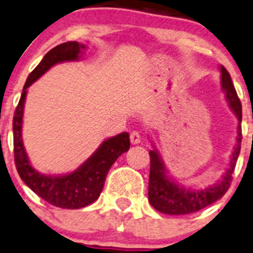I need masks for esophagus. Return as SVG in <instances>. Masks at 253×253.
Masks as SVG:
<instances>
[{"label": "esophagus", "instance_id": "1", "mask_svg": "<svg viewBox=\"0 0 253 253\" xmlns=\"http://www.w3.org/2000/svg\"><path fill=\"white\" fill-rule=\"evenodd\" d=\"M129 140H131L132 145H138V143L141 142V136H140V133H138L137 131L131 132V134H129Z\"/></svg>", "mask_w": 253, "mask_h": 253}]
</instances>
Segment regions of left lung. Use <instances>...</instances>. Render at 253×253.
<instances>
[{"label": "left lung", "mask_w": 253, "mask_h": 253, "mask_svg": "<svg viewBox=\"0 0 253 253\" xmlns=\"http://www.w3.org/2000/svg\"><path fill=\"white\" fill-rule=\"evenodd\" d=\"M221 86H222L223 92L226 93V98H227L231 110L233 111V113L237 116L238 119L237 143L233 148L230 167L222 176V180L214 183L213 186H209L207 188H202V190L185 188L174 182V181H172V178L167 176V171L165 169L164 161H162L160 153L157 152V150H151L148 201H150L151 206L155 207L157 211L162 212V213H193V212L200 211V210L216 202L230 188L236 162H237L238 155H240L241 142H242V129H241L242 106H241V101L232 84L230 73L227 72V70L223 66H221Z\"/></svg>", "instance_id": "8db88e82"}]
</instances>
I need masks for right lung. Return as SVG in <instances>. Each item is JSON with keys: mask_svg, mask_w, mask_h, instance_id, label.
I'll list each match as a JSON object with an SVG mask.
<instances>
[{"mask_svg": "<svg viewBox=\"0 0 253 253\" xmlns=\"http://www.w3.org/2000/svg\"><path fill=\"white\" fill-rule=\"evenodd\" d=\"M84 48V44L70 41L47 52L39 66L30 73L13 116V153L18 174L23 182L44 201L52 206L67 210L82 209L96 201L102 192L108 169L129 148V134L122 132L103 141L93 155L76 171L63 176L40 173L28 161L22 142V117L27 88L56 63L79 60Z\"/></svg>", "mask_w": 253, "mask_h": 253, "instance_id": "obj_1", "label": "right lung"}]
</instances>
